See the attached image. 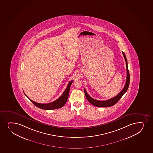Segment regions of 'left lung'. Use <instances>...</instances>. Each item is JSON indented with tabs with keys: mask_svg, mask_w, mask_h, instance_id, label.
<instances>
[{
	"mask_svg": "<svg viewBox=\"0 0 153 153\" xmlns=\"http://www.w3.org/2000/svg\"><path fill=\"white\" fill-rule=\"evenodd\" d=\"M122 54L123 55L125 61H126V72H127L126 80V84H125L124 88L116 96L113 98H111V99L107 100L104 101L97 100L92 98V97L90 96V95H88V94L87 93L86 90L85 88V95L86 99L88 100L89 102L91 103L94 106H97V107H109V106H113L120 100L121 98L122 97V96L123 95L124 93L127 91L129 85V71L128 69V61H127L126 55L123 52H122Z\"/></svg>",
	"mask_w": 153,
	"mask_h": 153,
	"instance_id": "8db88e82",
	"label": "left lung"
}]
</instances>
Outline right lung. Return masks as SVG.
Wrapping results in <instances>:
<instances>
[{"mask_svg":"<svg viewBox=\"0 0 153 153\" xmlns=\"http://www.w3.org/2000/svg\"><path fill=\"white\" fill-rule=\"evenodd\" d=\"M73 80L71 81L70 82L68 83V85H67V88L65 90V91L63 92L62 95L60 97L57 99L55 101H54L52 102L49 103H46V104H43V103H39L36 102H34L31 99H30L29 98L25 95L30 99V100L34 104L35 106L38 107V108L43 109V110H55V109H57L62 107V106L65 104V103L67 102V100L68 99V94H69V92H70V89L71 85H72Z\"/></svg>","mask_w":153,"mask_h":153,"instance_id":"right-lung-1","label":"right lung"}]
</instances>
